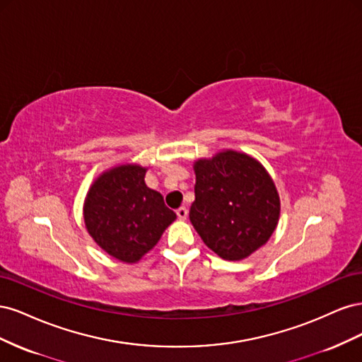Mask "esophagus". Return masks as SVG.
<instances>
[{"mask_svg": "<svg viewBox=\"0 0 362 362\" xmlns=\"http://www.w3.org/2000/svg\"><path fill=\"white\" fill-rule=\"evenodd\" d=\"M187 214H189V211H187V208H185V206H181L177 210V216H178L180 221H185V218H187Z\"/></svg>", "mask_w": 362, "mask_h": 362, "instance_id": "34e87169", "label": "esophagus"}]
</instances>
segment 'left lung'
Wrapping results in <instances>:
<instances>
[{"instance_id":"1","label":"left lung","mask_w":362,"mask_h":362,"mask_svg":"<svg viewBox=\"0 0 362 362\" xmlns=\"http://www.w3.org/2000/svg\"><path fill=\"white\" fill-rule=\"evenodd\" d=\"M190 222L202 242L228 261L264 246L279 222L281 201L266 168L245 152L225 149L193 164Z\"/></svg>"}]
</instances>
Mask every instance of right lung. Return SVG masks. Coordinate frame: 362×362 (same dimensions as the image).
<instances>
[{"instance_id": "add662e5", "label": "right lung", "mask_w": 362, "mask_h": 362, "mask_svg": "<svg viewBox=\"0 0 362 362\" xmlns=\"http://www.w3.org/2000/svg\"><path fill=\"white\" fill-rule=\"evenodd\" d=\"M146 168L119 164L104 170L86 194L87 233L108 255L133 264L154 247L175 218L161 193L145 182Z\"/></svg>"}]
</instances>
